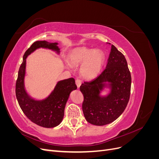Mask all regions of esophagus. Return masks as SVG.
I'll use <instances>...</instances> for the list:
<instances>
[{
    "label": "esophagus",
    "mask_w": 159,
    "mask_h": 159,
    "mask_svg": "<svg viewBox=\"0 0 159 159\" xmlns=\"http://www.w3.org/2000/svg\"><path fill=\"white\" fill-rule=\"evenodd\" d=\"M75 84L77 85V87H78V88H79L80 87V85H81V80L80 79H77L75 80Z\"/></svg>",
    "instance_id": "34e87169"
}]
</instances>
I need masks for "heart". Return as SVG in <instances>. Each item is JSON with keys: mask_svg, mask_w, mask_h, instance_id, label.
I'll return each mask as SVG.
<instances>
[{"mask_svg": "<svg viewBox=\"0 0 159 159\" xmlns=\"http://www.w3.org/2000/svg\"><path fill=\"white\" fill-rule=\"evenodd\" d=\"M71 66L82 65L81 71L87 79H92L102 70L105 61V54L102 50L78 47L72 50L68 56Z\"/></svg>", "mask_w": 159, "mask_h": 159, "instance_id": "b5f03b06", "label": "heart"}]
</instances>
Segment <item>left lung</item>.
I'll list each match as a JSON object with an SVG mask.
<instances>
[{
	"label": "left lung",
	"instance_id": "1",
	"mask_svg": "<svg viewBox=\"0 0 159 159\" xmlns=\"http://www.w3.org/2000/svg\"><path fill=\"white\" fill-rule=\"evenodd\" d=\"M111 46L105 69L95 79L80 86L84 98V117L94 125H105L116 120L125 109L130 98L131 76L127 60L116 47ZM105 87L110 89V93L101 96Z\"/></svg>",
	"mask_w": 159,
	"mask_h": 159
}]
</instances>
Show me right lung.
I'll return each mask as SVG.
<instances>
[{
	"mask_svg": "<svg viewBox=\"0 0 159 159\" xmlns=\"http://www.w3.org/2000/svg\"><path fill=\"white\" fill-rule=\"evenodd\" d=\"M58 43L47 41L34 42L23 56V61L18 70L16 83V96L23 113L38 125L52 128L58 125L64 115V109L71 91L77 89L75 80L69 78L59 81L51 93L42 100H36L28 94L25 86L26 57L38 48H46L60 54Z\"/></svg>",
	"mask_w": 159,
	"mask_h": 159,
	"instance_id": "obj_1",
	"label": "right lung"
}]
</instances>
